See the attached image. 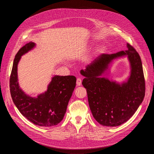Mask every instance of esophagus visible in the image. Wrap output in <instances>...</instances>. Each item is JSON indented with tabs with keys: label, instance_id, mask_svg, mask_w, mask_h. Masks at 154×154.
<instances>
[{
	"label": "esophagus",
	"instance_id": "34e87169",
	"mask_svg": "<svg viewBox=\"0 0 154 154\" xmlns=\"http://www.w3.org/2000/svg\"><path fill=\"white\" fill-rule=\"evenodd\" d=\"M76 84H77V86L81 85V84H82V79H81V78H77Z\"/></svg>",
	"mask_w": 154,
	"mask_h": 154
}]
</instances>
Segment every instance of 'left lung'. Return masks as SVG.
<instances>
[{
  "label": "left lung",
  "instance_id": "8db88e82",
  "mask_svg": "<svg viewBox=\"0 0 154 154\" xmlns=\"http://www.w3.org/2000/svg\"><path fill=\"white\" fill-rule=\"evenodd\" d=\"M127 50L116 54H102L87 65L80 73L85 77L82 85L86 88L88 102L94 119L103 126L116 127L132 117L142 102L145 83L140 57L129 44ZM127 56L131 73L128 82L122 85L100 76L114 59Z\"/></svg>",
  "mask_w": 154,
  "mask_h": 154
}]
</instances>
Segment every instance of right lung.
<instances>
[{
    "instance_id": "1",
    "label": "right lung",
    "mask_w": 154,
    "mask_h": 154,
    "mask_svg": "<svg viewBox=\"0 0 154 154\" xmlns=\"http://www.w3.org/2000/svg\"><path fill=\"white\" fill-rule=\"evenodd\" d=\"M35 45L34 42L27 43L16 54L10 77V91L15 106L23 116L35 125L51 127L62 120L76 85V78L74 75H55L45 92L36 98L26 94L19 85L17 65L21 56Z\"/></svg>"
}]
</instances>
